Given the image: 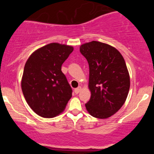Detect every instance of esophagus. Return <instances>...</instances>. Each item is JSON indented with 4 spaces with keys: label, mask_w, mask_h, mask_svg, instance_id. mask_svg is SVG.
<instances>
[{
    "label": "esophagus",
    "mask_w": 154,
    "mask_h": 154,
    "mask_svg": "<svg viewBox=\"0 0 154 154\" xmlns=\"http://www.w3.org/2000/svg\"><path fill=\"white\" fill-rule=\"evenodd\" d=\"M81 89H82V88H81L80 86H79V87H78V88H75V93H76V94H78V93H79V91H81Z\"/></svg>",
    "instance_id": "obj_1"
}]
</instances>
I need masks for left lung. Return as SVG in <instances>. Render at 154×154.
<instances>
[{
    "instance_id": "obj_1",
    "label": "left lung",
    "mask_w": 154,
    "mask_h": 154,
    "mask_svg": "<svg viewBox=\"0 0 154 154\" xmlns=\"http://www.w3.org/2000/svg\"><path fill=\"white\" fill-rule=\"evenodd\" d=\"M80 53L89 64L91 99L85 107L91 116L106 119L121 109L130 90V75L123 56L115 48L98 41L83 44Z\"/></svg>"
}]
</instances>
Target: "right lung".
I'll return each mask as SVG.
<instances>
[{
  "instance_id": "1",
  "label": "right lung",
  "mask_w": 154,
  "mask_h": 154,
  "mask_svg": "<svg viewBox=\"0 0 154 154\" xmlns=\"http://www.w3.org/2000/svg\"><path fill=\"white\" fill-rule=\"evenodd\" d=\"M72 46L48 44L33 52L25 63L22 90L26 103L39 116L53 118L64 110L72 90L61 65L73 51Z\"/></svg>"
}]
</instances>
